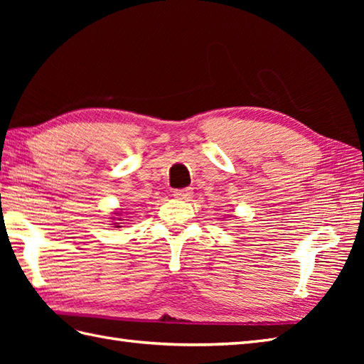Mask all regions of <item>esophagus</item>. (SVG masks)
Listing matches in <instances>:
<instances>
[{
  "mask_svg": "<svg viewBox=\"0 0 364 364\" xmlns=\"http://www.w3.org/2000/svg\"><path fill=\"white\" fill-rule=\"evenodd\" d=\"M192 194H194V192H192V189L191 188H184V189H178V191H175V198H178V200H191L192 198Z\"/></svg>",
  "mask_w": 364,
  "mask_h": 364,
  "instance_id": "34e87169",
  "label": "esophagus"
}]
</instances>
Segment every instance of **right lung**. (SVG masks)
<instances>
[{
  "label": "right lung",
  "mask_w": 364,
  "mask_h": 364,
  "mask_svg": "<svg viewBox=\"0 0 364 364\" xmlns=\"http://www.w3.org/2000/svg\"><path fill=\"white\" fill-rule=\"evenodd\" d=\"M120 215H122V213L120 211H117V213H114V218H111L112 220H114V228H120V223L122 222H119V220H125V219H120Z\"/></svg>",
  "instance_id": "add662e5"
}]
</instances>
